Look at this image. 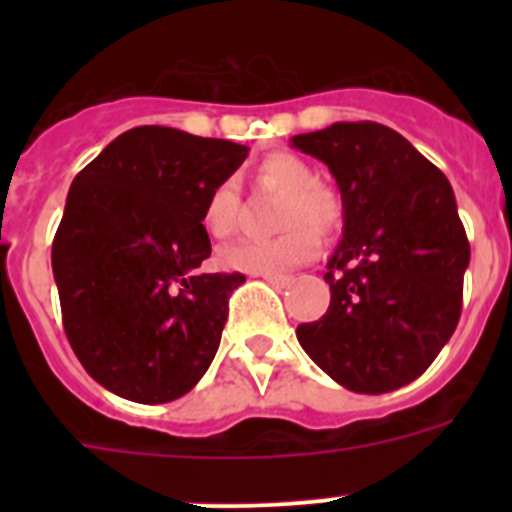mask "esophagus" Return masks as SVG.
Segmentation results:
<instances>
[{
    "mask_svg": "<svg viewBox=\"0 0 512 512\" xmlns=\"http://www.w3.org/2000/svg\"><path fill=\"white\" fill-rule=\"evenodd\" d=\"M259 277L266 279L271 287H277V289H284V287H289V284L295 282V279L287 277V274H259Z\"/></svg>",
    "mask_w": 512,
    "mask_h": 512,
    "instance_id": "1",
    "label": "esophagus"
}]
</instances>
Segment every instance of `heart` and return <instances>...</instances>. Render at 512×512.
Wrapping results in <instances>:
<instances>
[{"label": "heart", "mask_w": 512, "mask_h": 512, "mask_svg": "<svg viewBox=\"0 0 512 512\" xmlns=\"http://www.w3.org/2000/svg\"><path fill=\"white\" fill-rule=\"evenodd\" d=\"M259 182L284 192L279 228H287L274 238H251L220 248L217 264L228 271L246 274H279L315 259L320 238L315 234L333 233L341 225L343 207L336 192L315 182V171L295 153H269L259 164ZM238 189L233 179H223L207 192L202 205V228L212 238H228L235 230ZM312 227L316 229L311 230Z\"/></svg>", "instance_id": "heart-1"}]
</instances>
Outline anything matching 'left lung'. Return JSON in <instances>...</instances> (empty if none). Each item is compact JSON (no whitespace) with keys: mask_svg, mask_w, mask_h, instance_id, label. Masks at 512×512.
Returning <instances> with one entry per match:
<instances>
[{"mask_svg":"<svg viewBox=\"0 0 512 512\" xmlns=\"http://www.w3.org/2000/svg\"><path fill=\"white\" fill-rule=\"evenodd\" d=\"M292 146L328 166L343 202V238L325 274L330 305L297 325V341L346 390H400L459 323L469 241L454 189L379 122H333Z\"/></svg>","mask_w":512,"mask_h":512,"instance_id":"left-lung-1","label":"left lung"}]
</instances>
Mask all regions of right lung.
Returning a JSON list of instances; mask_svg holds the SVG:
<instances>
[{"instance_id": "1", "label": "right lung", "mask_w": 512, "mask_h": 512, "mask_svg": "<svg viewBox=\"0 0 512 512\" xmlns=\"http://www.w3.org/2000/svg\"><path fill=\"white\" fill-rule=\"evenodd\" d=\"M248 148L176 128L117 135L71 182L53 279L76 359L104 390L158 405L212 364L243 274H202V205Z\"/></svg>"}]
</instances>
